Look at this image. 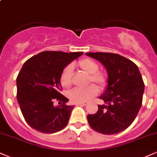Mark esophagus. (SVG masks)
Returning <instances> with one entry per match:
<instances>
[{"mask_svg":"<svg viewBox=\"0 0 157 157\" xmlns=\"http://www.w3.org/2000/svg\"><path fill=\"white\" fill-rule=\"evenodd\" d=\"M77 105H82V106H86V105H88V102H78V103H77Z\"/></svg>","mask_w":157,"mask_h":157,"instance_id":"1","label":"esophagus"}]
</instances>
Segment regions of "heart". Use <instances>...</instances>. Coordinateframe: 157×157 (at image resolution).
<instances>
[{
    "label": "heart",
    "instance_id": "1",
    "mask_svg": "<svg viewBox=\"0 0 157 157\" xmlns=\"http://www.w3.org/2000/svg\"><path fill=\"white\" fill-rule=\"evenodd\" d=\"M80 69L89 75V82L96 83L100 88H103L107 84V77L102 71H98L99 65L94 60L90 58H84L78 62ZM73 77L72 65H68L63 69L60 76V82L63 88H68L71 86ZM98 94V88L94 85H90L85 88H75L71 90L68 94L69 99L73 102H85L90 98L95 97Z\"/></svg>",
    "mask_w": 157,
    "mask_h": 157
}]
</instances>
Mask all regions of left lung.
<instances>
[{
  "label": "left lung",
  "instance_id": "1",
  "mask_svg": "<svg viewBox=\"0 0 157 157\" xmlns=\"http://www.w3.org/2000/svg\"><path fill=\"white\" fill-rule=\"evenodd\" d=\"M106 69L107 84L99 97L97 113L88 115L92 129L104 135H114L127 129L137 116L143 101L144 82L135 63L118 54L87 52Z\"/></svg>",
  "mask_w": 157,
  "mask_h": 157
}]
</instances>
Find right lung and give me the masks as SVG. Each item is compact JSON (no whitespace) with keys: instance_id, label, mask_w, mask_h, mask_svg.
Returning <instances> with one entry per match:
<instances>
[{"instance_id":"add662e5","label":"right lung","mask_w":157,"mask_h":157,"mask_svg":"<svg viewBox=\"0 0 157 157\" xmlns=\"http://www.w3.org/2000/svg\"><path fill=\"white\" fill-rule=\"evenodd\" d=\"M82 52L45 51L25 62L17 77V99L25 120L40 132L51 134L66 127L75 105L60 93L63 69ZM55 100L60 105L55 106Z\"/></svg>"}]
</instances>
